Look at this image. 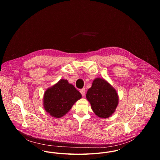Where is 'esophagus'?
Wrapping results in <instances>:
<instances>
[{
    "mask_svg": "<svg viewBox=\"0 0 160 160\" xmlns=\"http://www.w3.org/2000/svg\"><path fill=\"white\" fill-rule=\"evenodd\" d=\"M80 93H81V94L82 95V96H84L85 95V93H86V90H85V89L83 88V89H80Z\"/></svg>",
    "mask_w": 160,
    "mask_h": 160,
    "instance_id": "obj_1",
    "label": "esophagus"
}]
</instances>
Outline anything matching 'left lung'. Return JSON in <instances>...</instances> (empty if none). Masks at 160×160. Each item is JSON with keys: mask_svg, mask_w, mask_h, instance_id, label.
I'll return each mask as SVG.
<instances>
[{"mask_svg": "<svg viewBox=\"0 0 160 160\" xmlns=\"http://www.w3.org/2000/svg\"><path fill=\"white\" fill-rule=\"evenodd\" d=\"M86 97L97 116L107 118L114 113L119 103V97L114 88L106 80L96 78L88 89Z\"/></svg>", "mask_w": 160, "mask_h": 160, "instance_id": "8db88e82", "label": "left lung"}]
</instances>
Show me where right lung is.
<instances>
[{
	"instance_id": "add662e5",
	"label": "right lung",
	"mask_w": 160,
	"mask_h": 160,
	"mask_svg": "<svg viewBox=\"0 0 160 160\" xmlns=\"http://www.w3.org/2000/svg\"><path fill=\"white\" fill-rule=\"evenodd\" d=\"M82 97V94L67 80L61 79L46 89L43 97V106L51 116L61 118Z\"/></svg>"
}]
</instances>
